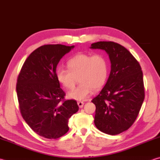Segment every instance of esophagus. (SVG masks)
<instances>
[{
    "label": "esophagus",
    "instance_id": "34e87169",
    "mask_svg": "<svg viewBox=\"0 0 160 160\" xmlns=\"http://www.w3.org/2000/svg\"><path fill=\"white\" fill-rule=\"evenodd\" d=\"M84 104V102H82V101H79V102H78V106H79V108H82L83 107Z\"/></svg>",
    "mask_w": 160,
    "mask_h": 160
}]
</instances>
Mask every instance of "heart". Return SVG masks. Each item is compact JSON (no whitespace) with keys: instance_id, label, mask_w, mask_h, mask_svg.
<instances>
[{"instance_id":"obj_1","label":"heart","mask_w":160,"mask_h":160,"mask_svg":"<svg viewBox=\"0 0 160 160\" xmlns=\"http://www.w3.org/2000/svg\"><path fill=\"white\" fill-rule=\"evenodd\" d=\"M68 69L59 68L56 71V78L64 89L74 88L79 78L80 84L68 93V97L78 101H84L105 84L109 73L107 59L102 54L91 55L78 53L68 59Z\"/></svg>"}]
</instances>
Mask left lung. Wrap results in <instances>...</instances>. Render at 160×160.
Returning a JSON list of instances; mask_svg holds the SVG:
<instances>
[{
  "label": "left lung",
  "mask_w": 160,
  "mask_h": 160,
  "mask_svg": "<svg viewBox=\"0 0 160 160\" xmlns=\"http://www.w3.org/2000/svg\"><path fill=\"white\" fill-rule=\"evenodd\" d=\"M90 48L104 50L111 62L107 82L92 101L96 105L95 126L106 134H120L132 126L144 100L142 68L129 51L119 43L98 42Z\"/></svg>",
  "instance_id": "8db88e82"
}]
</instances>
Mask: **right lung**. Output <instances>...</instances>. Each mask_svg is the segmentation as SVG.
I'll return each mask as SVG.
<instances>
[{
  "label": "right lung",
  "instance_id": "add662e5",
  "mask_svg": "<svg viewBox=\"0 0 160 160\" xmlns=\"http://www.w3.org/2000/svg\"><path fill=\"white\" fill-rule=\"evenodd\" d=\"M74 46L39 47L25 61L17 78V93L21 116L34 132L49 139L67 133L68 121L78 112L76 100H66L56 78L59 60Z\"/></svg>",
  "mask_w": 160,
  "mask_h": 160
}]
</instances>
